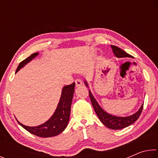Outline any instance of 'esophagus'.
I'll list each match as a JSON object with an SVG mask.
<instances>
[{
    "label": "esophagus",
    "instance_id": "obj_1",
    "mask_svg": "<svg viewBox=\"0 0 158 158\" xmlns=\"http://www.w3.org/2000/svg\"><path fill=\"white\" fill-rule=\"evenodd\" d=\"M75 84H76V87H79L82 85V81L81 79H77L75 80Z\"/></svg>",
    "mask_w": 158,
    "mask_h": 158
}]
</instances>
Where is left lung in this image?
I'll return each instance as SVG.
<instances>
[{
	"instance_id": "left-lung-1",
	"label": "left lung",
	"mask_w": 158,
	"mask_h": 158,
	"mask_svg": "<svg viewBox=\"0 0 158 158\" xmlns=\"http://www.w3.org/2000/svg\"><path fill=\"white\" fill-rule=\"evenodd\" d=\"M111 47L112 49V51H113V53H114L115 56H116L118 58H132V56L130 55L129 53H126L123 49H120L119 47L114 46V45H111ZM84 83L85 85H86L87 87H89L87 81H85ZM89 97L90 98V101H91L93 107L94 109V110L96 114H97V116H98L99 119L100 120V121L105 126L112 130H121L123 129V128L128 127L129 125L134 123L139 118V117L140 116L143 106V105L141 106L139 109L135 114L131 115V116L126 117L116 116L106 113L105 111H104L103 109L101 108V106L99 105V104L98 103V102L96 101L95 98L93 97L90 90H89Z\"/></svg>"
}]
</instances>
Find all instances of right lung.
Returning a JSON list of instances; mask_svg holds the SVG:
<instances>
[{
    "label": "right lung",
    "mask_w": 158,
    "mask_h": 158,
    "mask_svg": "<svg viewBox=\"0 0 158 158\" xmlns=\"http://www.w3.org/2000/svg\"><path fill=\"white\" fill-rule=\"evenodd\" d=\"M38 53H34L30 56L23 60L22 62L19 63L17 67L16 73L25 66L28 62L33 59L38 55ZM74 86L75 83L73 82L70 85L64 86L62 89L61 96L57 106V108L52 116L47 121L44 123L43 124L40 125L36 127L26 126L21 123H19L21 126H22L31 134L40 137H52L59 135L65 129L68 124L69 115H70V109L72 101H73V95L74 92Z\"/></svg>",
    "instance_id": "obj_1"
}]
</instances>
